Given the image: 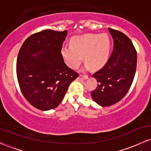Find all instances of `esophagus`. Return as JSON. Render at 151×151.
<instances>
[{
  "label": "esophagus",
  "mask_w": 151,
  "mask_h": 151,
  "mask_svg": "<svg viewBox=\"0 0 151 151\" xmlns=\"http://www.w3.org/2000/svg\"><path fill=\"white\" fill-rule=\"evenodd\" d=\"M87 79H88L87 75H84V76L80 75L78 77V79H79V80H86Z\"/></svg>",
  "instance_id": "34e87169"
}]
</instances>
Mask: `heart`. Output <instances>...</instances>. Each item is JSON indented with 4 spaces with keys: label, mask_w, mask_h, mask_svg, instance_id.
Wrapping results in <instances>:
<instances>
[{
    "label": "heart",
    "mask_w": 151,
    "mask_h": 151,
    "mask_svg": "<svg viewBox=\"0 0 151 151\" xmlns=\"http://www.w3.org/2000/svg\"><path fill=\"white\" fill-rule=\"evenodd\" d=\"M71 45L61 48V55L68 67L77 69L84 56L85 67L100 70L108 62L111 42L106 34H85L71 39Z\"/></svg>",
    "instance_id": "obj_1"
}]
</instances>
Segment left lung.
<instances>
[{
    "mask_svg": "<svg viewBox=\"0 0 151 151\" xmlns=\"http://www.w3.org/2000/svg\"><path fill=\"white\" fill-rule=\"evenodd\" d=\"M113 52L108 62L92 75L98 85L91 95L101 106H109L125 96L131 87L136 70L137 53L132 42L125 34L111 28Z\"/></svg>",
    "mask_w": 151,
    "mask_h": 151,
    "instance_id": "obj_1",
    "label": "left lung"
}]
</instances>
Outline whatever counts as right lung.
<instances>
[{
    "label": "right lung",
    "instance_id": "1",
    "mask_svg": "<svg viewBox=\"0 0 151 151\" xmlns=\"http://www.w3.org/2000/svg\"><path fill=\"white\" fill-rule=\"evenodd\" d=\"M67 35V30H42L27 38L19 51V86L27 101L40 110L56 108L78 77L65 63L60 52Z\"/></svg>",
    "mask_w": 151,
    "mask_h": 151
}]
</instances>
